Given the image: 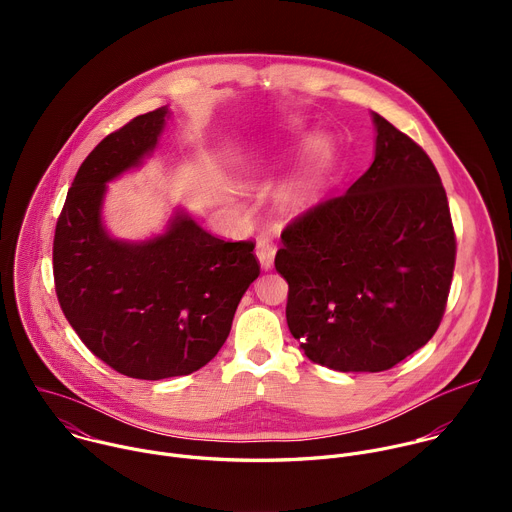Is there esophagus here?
<instances>
[{"instance_id":"34e87169","label":"esophagus","mask_w":512,"mask_h":512,"mask_svg":"<svg viewBox=\"0 0 512 512\" xmlns=\"http://www.w3.org/2000/svg\"><path fill=\"white\" fill-rule=\"evenodd\" d=\"M255 255H257V259H259V265H261V269L269 271V269L273 267V259H275V247H273V243H271L267 237H261V239L257 241V247H255Z\"/></svg>"}]
</instances>
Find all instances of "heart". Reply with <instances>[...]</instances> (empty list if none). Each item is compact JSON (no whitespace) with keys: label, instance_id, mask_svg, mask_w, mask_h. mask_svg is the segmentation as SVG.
I'll return each mask as SVG.
<instances>
[{"label":"heart","instance_id":"obj_1","mask_svg":"<svg viewBox=\"0 0 512 512\" xmlns=\"http://www.w3.org/2000/svg\"><path fill=\"white\" fill-rule=\"evenodd\" d=\"M287 133H296L300 129V119L287 123ZM332 158V143L326 135L316 133L306 143V156L298 172L285 178L277 190V198L287 208H302L310 204L322 184L324 172Z\"/></svg>","mask_w":512,"mask_h":512}]
</instances>
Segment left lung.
<instances>
[{
    "instance_id": "8db88e82",
    "label": "left lung",
    "mask_w": 512,
    "mask_h": 512,
    "mask_svg": "<svg viewBox=\"0 0 512 512\" xmlns=\"http://www.w3.org/2000/svg\"><path fill=\"white\" fill-rule=\"evenodd\" d=\"M371 117V168L287 225L275 255L291 336L312 362L340 373L387 371L425 346L456 261L440 174L413 139Z\"/></svg>"
}]
</instances>
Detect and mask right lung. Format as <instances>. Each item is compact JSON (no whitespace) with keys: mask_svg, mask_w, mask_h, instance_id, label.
<instances>
[{"mask_svg":"<svg viewBox=\"0 0 512 512\" xmlns=\"http://www.w3.org/2000/svg\"><path fill=\"white\" fill-rule=\"evenodd\" d=\"M170 115L168 105L139 115L87 156L66 194L52 251L68 324L111 369L143 381L190 375L210 362L259 275L253 243L212 237L180 206L148 239L107 231L109 182L154 156Z\"/></svg>","mask_w":512,"mask_h":512,"instance_id":"obj_1","label":"right lung"}]
</instances>
